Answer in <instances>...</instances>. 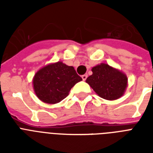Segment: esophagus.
I'll return each mask as SVG.
<instances>
[{"label": "esophagus", "mask_w": 153, "mask_h": 153, "mask_svg": "<svg viewBox=\"0 0 153 153\" xmlns=\"http://www.w3.org/2000/svg\"><path fill=\"white\" fill-rule=\"evenodd\" d=\"M82 79L83 81H85L86 79H87V74H83V75H82Z\"/></svg>", "instance_id": "obj_1"}]
</instances>
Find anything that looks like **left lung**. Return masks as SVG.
Here are the masks:
<instances>
[{
	"instance_id": "left-lung-1",
	"label": "left lung",
	"mask_w": 153,
	"mask_h": 153,
	"mask_svg": "<svg viewBox=\"0 0 153 153\" xmlns=\"http://www.w3.org/2000/svg\"><path fill=\"white\" fill-rule=\"evenodd\" d=\"M92 72L86 82L101 98L115 100L123 95L128 81L126 74L105 63L93 67Z\"/></svg>"
}]
</instances>
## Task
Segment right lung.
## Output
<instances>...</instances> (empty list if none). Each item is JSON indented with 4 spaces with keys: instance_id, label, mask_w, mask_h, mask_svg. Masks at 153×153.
<instances>
[{
    "instance_id": "right-lung-1",
    "label": "right lung",
    "mask_w": 153,
    "mask_h": 153,
    "mask_svg": "<svg viewBox=\"0 0 153 153\" xmlns=\"http://www.w3.org/2000/svg\"><path fill=\"white\" fill-rule=\"evenodd\" d=\"M81 80L74 67L58 62L37 71L33 79V86L40 100L55 104L67 97L71 89Z\"/></svg>"
}]
</instances>
